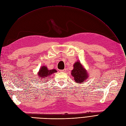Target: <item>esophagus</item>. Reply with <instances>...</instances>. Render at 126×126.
<instances>
[{"label": "esophagus", "instance_id": "34e87169", "mask_svg": "<svg viewBox=\"0 0 126 126\" xmlns=\"http://www.w3.org/2000/svg\"><path fill=\"white\" fill-rule=\"evenodd\" d=\"M60 71H61V72H66V69H63V70H60Z\"/></svg>", "mask_w": 126, "mask_h": 126}]
</instances>
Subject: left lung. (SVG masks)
<instances>
[{"mask_svg": "<svg viewBox=\"0 0 126 126\" xmlns=\"http://www.w3.org/2000/svg\"><path fill=\"white\" fill-rule=\"evenodd\" d=\"M71 75L76 83L85 82V80L89 78L88 73L79 62L73 64V69L71 71Z\"/></svg>", "mask_w": 126, "mask_h": 126, "instance_id": "8db88e82", "label": "left lung"}]
</instances>
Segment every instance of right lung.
I'll return each instance as SVG.
<instances>
[{
	"instance_id": "1",
	"label": "right lung",
	"mask_w": 126,
	"mask_h": 126,
	"mask_svg": "<svg viewBox=\"0 0 126 126\" xmlns=\"http://www.w3.org/2000/svg\"><path fill=\"white\" fill-rule=\"evenodd\" d=\"M56 71L55 69H52V70H48L47 69V67L45 66H43L41 68V69L38 72V78H40V79H43V80H45L48 79V77L53 74V73L56 72Z\"/></svg>"
}]
</instances>
